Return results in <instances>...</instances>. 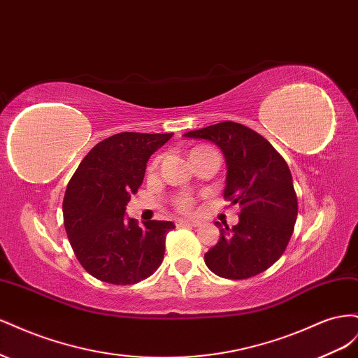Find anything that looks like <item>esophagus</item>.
Listing matches in <instances>:
<instances>
[{
  "label": "esophagus",
  "instance_id": "1",
  "mask_svg": "<svg viewBox=\"0 0 358 358\" xmlns=\"http://www.w3.org/2000/svg\"><path fill=\"white\" fill-rule=\"evenodd\" d=\"M176 227H199V221H188V220H176Z\"/></svg>",
  "mask_w": 358,
  "mask_h": 358
}]
</instances>
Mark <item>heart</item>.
I'll list each match as a JSON object with an SVG mask.
<instances>
[{
    "mask_svg": "<svg viewBox=\"0 0 358 358\" xmlns=\"http://www.w3.org/2000/svg\"><path fill=\"white\" fill-rule=\"evenodd\" d=\"M200 150H209V148L206 146H199V148H194L191 150V155L196 154V152H200ZM157 167V161L152 164V167H150V170H154ZM176 206L180 209V210H191L192 208V200L188 197V196H180L178 200H176Z\"/></svg>",
    "mask_w": 358,
    "mask_h": 358,
    "instance_id": "heart-1",
    "label": "heart"
}]
</instances>
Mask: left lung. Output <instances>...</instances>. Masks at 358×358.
Masks as SVG:
<instances>
[{
  "label": "left lung",
  "instance_id": "obj_1",
  "mask_svg": "<svg viewBox=\"0 0 358 358\" xmlns=\"http://www.w3.org/2000/svg\"><path fill=\"white\" fill-rule=\"evenodd\" d=\"M213 142L225 157L224 199L239 204V222H220L218 243L204 254L215 275L246 279L284 254L297 220V196L285 159L267 140L242 124L225 121L183 134Z\"/></svg>",
  "mask_w": 358,
  "mask_h": 358
}]
</instances>
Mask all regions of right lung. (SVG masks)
<instances>
[{"mask_svg": "<svg viewBox=\"0 0 358 358\" xmlns=\"http://www.w3.org/2000/svg\"><path fill=\"white\" fill-rule=\"evenodd\" d=\"M173 133H119L96 143L71 176L62 201L64 227L82 267L107 284L131 285L161 266L170 221L127 218L146 162Z\"/></svg>", "mask_w": 358, "mask_h": 358, "instance_id": "obj_1", "label": "right lung"}]
</instances>
